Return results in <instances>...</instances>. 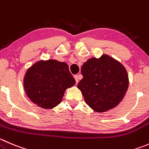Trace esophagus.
<instances>
[{
  "label": "esophagus",
  "instance_id": "obj_1",
  "mask_svg": "<svg viewBox=\"0 0 149 149\" xmlns=\"http://www.w3.org/2000/svg\"><path fill=\"white\" fill-rule=\"evenodd\" d=\"M74 79H75V80H76V84L79 83V76H78V75H75V76H74Z\"/></svg>",
  "mask_w": 149,
  "mask_h": 149
}]
</instances>
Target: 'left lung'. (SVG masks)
Here are the masks:
<instances>
[{
    "label": "left lung",
    "mask_w": 149,
    "mask_h": 149,
    "mask_svg": "<svg viewBox=\"0 0 149 149\" xmlns=\"http://www.w3.org/2000/svg\"><path fill=\"white\" fill-rule=\"evenodd\" d=\"M81 71L83 79L77 86L93 111L106 112L125 97L129 77L125 66L118 60L108 54L92 57L84 63Z\"/></svg>",
    "instance_id": "8db88e82"
}]
</instances>
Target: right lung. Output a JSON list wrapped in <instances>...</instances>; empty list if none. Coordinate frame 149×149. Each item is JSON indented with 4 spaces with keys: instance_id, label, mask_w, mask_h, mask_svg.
I'll return each instance as SVG.
<instances>
[{
    "instance_id": "obj_1",
    "label": "right lung",
    "mask_w": 149,
    "mask_h": 149,
    "mask_svg": "<svg viewBox=\"0 0 149 149\" xmlns=\"http://www.w3.org/2000/svg\"><path fill=\"white\" fill-rule=\"evenodd\" d=\"M76 84L68 65L57 60H41L27 70L23 79L24 92L34 104L52 109L63 100L65 92Z\"/></svg>"
}]
</instances>
